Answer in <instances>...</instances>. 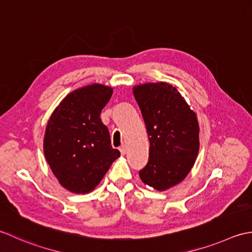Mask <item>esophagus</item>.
<instances>
[{
  "instance_id": "34e87169",
  "label": "esophagus",
  "mask_w": 252,
  "mask_h": 252,
  "mask_svg": "<svg viewBox=\"0 0 252 252\" xmlns=\"http://www.w3.org/2000/svg\"><path fill=\"white\" fill-rule=\"evenodd\" d=\"M120 151H121V153H122V156H124L125 153H126V146L123 145V146L120 148Z\"/></svg>"
}]
</instances>
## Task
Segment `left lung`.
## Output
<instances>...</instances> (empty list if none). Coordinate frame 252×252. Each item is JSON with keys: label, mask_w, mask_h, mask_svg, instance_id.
Masks as SVG:
<instances>
[{"label": "left lung", "mask_w": 252, "mask_h": 252, "mask_svg": "<svg viewBox=\"0 0 252 252\" xmlns=\"http://www.w3.org/2000/svg\"><path fill=\"white\" fill-rule=\"evenodd\" d=\"M149 142V161L139 172L141 181L158 191L184 181L199 152L196 112L178 90L164 81L133 86Z\"/></svg>", "instance_id": "1"}]
</instances>
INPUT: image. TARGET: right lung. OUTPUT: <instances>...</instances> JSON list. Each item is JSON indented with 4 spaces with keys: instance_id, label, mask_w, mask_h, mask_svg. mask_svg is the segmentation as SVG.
<instances>
[{
    "instance_id": "1",
    "label": "right lung",
    "mask_w": 252,
    "mask_h": 252,
    "mask_svg": "<svg viewBox=\"0 0 252 252\" xmlns=\"http://www.w3.org/2000/svg\"><path fill=\"white\" fill-rule=\"evenodd\" d=\"M113 89L92 84L66 95L45 127L43 151L47 162L65 189L88 193L100 184L121 152L111 146L101 111Z\"/></svg>"
}]
</instances>
